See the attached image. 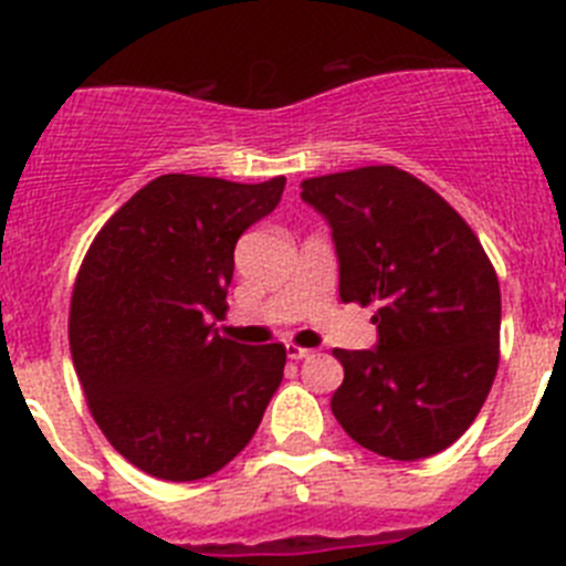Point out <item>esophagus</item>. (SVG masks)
<instances>
[{"instance_id":"obj_1","label":"esophagus","mask_w":566,"mask_h":566,"mask_svg":"<svg viewBox=\"0 0 566 566\" xmlns=\"http://www.w3.org/2000/svg\"><path fill=\"white\" fill-rule=\"evenodd\" d=\"M286 357L294 359V363H300V359H308L312 357V352L308 348H300V345H286Z\"/></svg>"}]
</instances>
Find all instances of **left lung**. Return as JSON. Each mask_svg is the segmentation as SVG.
I'll use <instances>...</instances> for the list:
<instances>
[{"mask_svg":"<svg viewBox=\"0 0 566 566\" xmlns=\"http://www.w3.org/2000/svg\"><path fill=\"white\" fill-rule=\"evenodd\" d=\"M332 227L343 303L377 306V348L345 352L332 411L379 457L417 462L451 448L482 411L499 368L496 269L462 214L397 167L300 184Z\"/></svg>","mask_w":566,"mask_h":566,"instance_id":"left-lung-1","label":"left lung"}]
</instances>
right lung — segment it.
Segmentation results:
<instances>
[{
	"label": "right lung",
	"mask_w": 566,
	"mask_h": 566,
	"mask_svg": "<svg viewBox=\"0 0 566 566\" xmlns=\"http://www.w3.org/2000/svg\"><path fill=\"white\" fill-rule=\"evenodd\" d=\"M286 178L161 175L90 243L70 300V354L90 413L127 462L195 482L232 462L277 391L286 348L240 345L227 314L234 243L280 203Z\"/></svg>",
	"instance_id": "add662e5"
}]
</instances>
